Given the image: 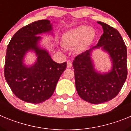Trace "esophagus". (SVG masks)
I'll use <instances>...</instances> for the list:
<instances>
[{
    "label": "esophagus",
    "mask_w": 131,
    "mask_h": 131,
    "mask_svg": "<svg viewBox=\"0 0 131 131\" xmlns=\"http://www.w3.org/2000/svg\"><path fill=\"white\" fill-rule=\"evenodd\" d=\"M67 67L69 68L72 67V62H71V61H70V60H68V62H67Z\"/></svg>",
    "instance_id": "34e87169"
}]
</instances>
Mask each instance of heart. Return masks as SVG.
<instances>
[{
  "label": "heart",
  "instance_id": "heart-1",
  "mask_svg": "<svg viewBox=\"0 0 131 131\" xmlns=\"http://www.w3.org/2000/svg\"><path fill=\"white\" fill-rule=\"evenodd\" d=\"M95 36V31L85 25L79 26L68 31L63 36V43L67 48L76 47L83 50L91 44Z\"/></svg>",
  "mask_w": 131,
  "mask_h": 131
}]
</instances>
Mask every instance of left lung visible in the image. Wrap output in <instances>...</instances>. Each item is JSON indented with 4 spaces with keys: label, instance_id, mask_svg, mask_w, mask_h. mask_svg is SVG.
I'll list each match as a JSON object with an SVG mask.
<instances>
[{
    "label": "left lung",
    "instance_id": "left-lung-1",
    "mask_svg": "<svg viewBox=\"0 0 131 131\" xmlns=\"http://www.w3.org/2000/svg\"><path fill=\"white\" fill-rule=\"evenodd\" d=\"M104 33L96 46L79 54L73 62L76 90L79 96L91 104L110 101L117 95L127 77V47L119 31L105 23L98 21ZM102 47L112 61L110 72L102 74L93 68L91 60L93 49Z\"/></svg>",
    "mask_w": 131,
    "mask_h": 131
}]
</instances>
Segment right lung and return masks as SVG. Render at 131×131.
Returning <instances> with one entry per match:
<instances>
[{
  "instance_id": "1",
  "label": "right lung",
  "mask_w": 131,
  "mask_h": 131,
  "mask_svg": "<svg viewBox=\"0 0 131 131\" xmlns=\"http://www.w3.org/2000/svg\"><path fill=\"white\" fill-rule=\"evenodd\" d=\"M52 30L48 19L34 21L18 30L7 47L4 71L6 81L15 95L26 102L39 104L50 98L66 68V62L56 63L46 50L38 46L40 37L37 35ZM31 49L34 50L38 59L28 68L23 61L26 52Z\"/></svg>"
}]
</instances>
